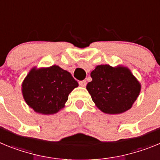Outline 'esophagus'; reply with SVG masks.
<instances>
[{"instance_id":"obj_1","label":"esophagus","mask_w":160,"mask_h":160,"mask_svg":"<svg viewBox=\"0 0 160 160\" xmlns=\"http://www.w3.org/2000/svg\"><path fill=\"white\" fill-rule=\"evenodd\" d=\"M78 83L80 87H86V85H87V81H86V80H82V81H79Z\"/></svg>"}]
</instances>
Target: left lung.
Returning a JSON list of instances; mask_svg holds the SVG:
<instances>
[{"label":"left lung","instance_id":"left-lung-1","mask_svg":"<svg viewBox=\"0 0 160 160\" xmlns=\"http://www.w3.org/2000/svg\"><path fill=\"white\" fill-rule=\"evenodd\" d=\"M87 86L97 107L106 114H121L132 107L141 86L129 69L100 65L90 73Z\"/></svg>","mask_w":160,"mask_h":160}]
</instances>
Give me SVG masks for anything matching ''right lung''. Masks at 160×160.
I'll return each mask as SVG.
<instances>
[{
  "instance_id": "1",
  "label": "right lung",
  "mask_w": 160,
  "mask_h": 160,
  "mask_svg": "<svg viewBox=\"0 0 160 160\" xmlns=\"http://www.w3.org/2000/svg\"><path fill=\"white\" fill-rule=\"evenodd\" d=\"M78 86L71 73L58 66L33 68L22 83V94L33 111L52 114L64 107L70 93Z\"/></svg>"
}]
</instances>
